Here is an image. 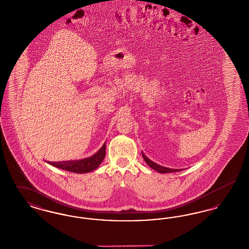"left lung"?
I'll use <instances>...</instances> for the list:
<instances>
[{"mask_svg":"<svg viewBox=\"0 0 249 249\" xmlns=\"http://www.w3.org/2000/svg\"><path fill=\"white\" fill-rule=\"evenodd\" d=\"M142 158L144 160V161L146 162V164L151 167L153 170L157 171L160 174H167V173H177V172H180L182 171V169H172V168H167V167H163V166L159 165L157 163H155L154 161H152L151 160H149L145 155L143 154L142 152Z\"/></svg>","mask_w":249,"mask_h":249,"instance_id":"1","label":"left lung"}]
</instances>
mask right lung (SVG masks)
Wrapping results in <instances>:
<instances>
[{
    "mask_svg": "<svg viewBox=\"0 0 249 249\" xmlns=\"http://www.w3.org/2000/svg\"><path fill=\"white\" fill-rule=\"evenodd\" d=\"M106 142L99 149L98 152L89 158L77 160H65V161H48L50 165L54 166L61 170H65L75 174H86L96 170L106 157Z\"/></svg>",
    "mask_w": 249,
    "mask_h": 249,
    "instance_id": "1",
    "label": "right lung"
}]
</instances>
